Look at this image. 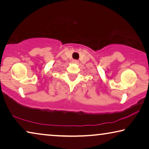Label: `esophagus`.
Masks as SVG:
<instances>
[{
	"label": "esophagus",
	"instance_id": "obj_1",
	"mask_svg": "<svg viewBox=\"0 0 149 149\" xmlns=\"http://www.w3.org/2000/svg\"><path fill=\"white\" fill-rule=\"evenodd\" d=\"M72 62L74 63H78V61H77V60H73Z\"/></svg>",
	"mask_w": 149,
	"mask_h": 149
}]
</instances>
